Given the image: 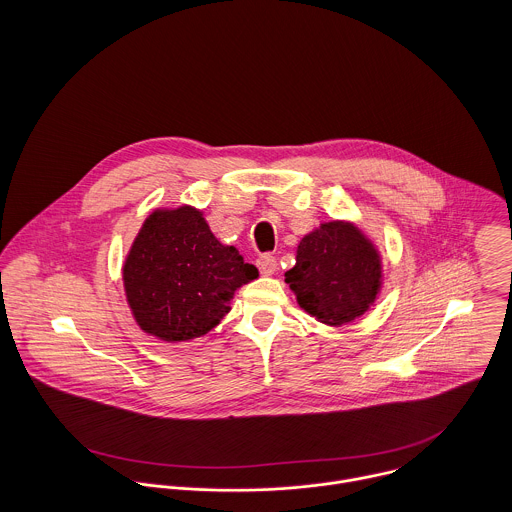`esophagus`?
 <instances>
[{"mask_svg":"<svg viewBox=\"0 0 512 512\" xmlns=\"http://www.w3.org/2000/svg\"><path fill=\"white\" fill-rule=\"evenodd\" d=\"M256 264H258V268H260V272H262L264 276H272V274L278 270V260H276L274 256H270V254L260 256V258L256 260Z\"/></svg>","mask_w":512,"mask_h":512,"instance_id":"esophagus-1","label":"esophagus"}]
</instances>
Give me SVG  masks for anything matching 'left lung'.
Returning a JSON list of instances; mask_svg holds the SVG:
<instances>
[{"mask_svg": "<svg viewBox=\"0 0 512 512\" xmlns=\"http://www.w3.org/2000/svg\"><path fill=\"white\" fill-rule=\"evenodd\" d=\"M380 256L351 222H323L301 238L286 284L297 303L321 323L343 325L361 317L380 290Z\"/></svg>", "mask_w": 512, "mask_h": 512, "instance_id": "obj_1", "label": "left lung"}]
</instances>
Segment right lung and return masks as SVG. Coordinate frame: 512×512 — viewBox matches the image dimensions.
I'll return each mask as SVG.
<instances>
[{"label": "right lung", "mask_w": 512, "mask_h": 512, "mask_svg": "<svg viewBox=\"0 0 512 512\" xmlns=\"http://www.w3.org/2000/svg\"><path fill=\"white\" fill-rule=\"evenodd\" d=\"M234 246H224L201 211H153L124 264V288L138 325L167 343L209 333L234 292L256 280Z\"/></svg>", "instance_id": "obj_1"}]
</instances>
